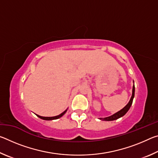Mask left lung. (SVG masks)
<instances>
[{"label": "left lung", "mask_w": 158, "mask_h": 158, "mask_svg": "<svg viewBox=\"0 0 158 158\" xmlns=\"http://www.w3.org/2000/svg\"><path fill=\"white\" fill-rule=\"evenodd\" d=\"M134 97H135V85H133V88H132V97H131V98H130V100L129 102L127 103V105L125 106L123 109H122L121 111H118L117 113L114 114V115H112V116H111L106 117V118H100V119L102 120V121H114V120H116L118 118H119L123 116L128 111V110H129L130 108L131 105H132Z\"/></svg>", "instance_id": "1"}]
</instances>
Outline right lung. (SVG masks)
Wrapping results in <instances>:
<instances>
[{
	"label": "right lung",
	"mask_w": 158,
	"mask_h": 158,
	"mask_svg": "<svg viewBox=\"0 0 158 158\" xmlns=\"http://www.w3.org/2000/svg\"><path fill=\"white\" fill-rule=\"evenodd\" d=\"M67 111V109L65 111H63L62 114H60L59 115H58V116H53V117H44V116H39V115H37V116H38L39 118H40L43 119V120H46V121H50V120H54V119H58L59 118H60L61 116H63L64 114H65V112Z\"/></svg>",
	"instance_id": "add662e5"
}]
</instances>
